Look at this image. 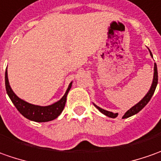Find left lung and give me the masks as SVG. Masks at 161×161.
Masks as SVG:
<instances>
[{"instance_id":"obj_1","label":"left lung","mask_w":161,"mask_h":161,"mask_svg":"<svg viewBox=\"0 0 161 161\" xmlns=\"http://www.w3.org/2000/svg\"><path fill=\"white\" fill-rule=\"evenodd\" d=\"M149 52H150V54H151V56L153 57V54H152V52L149 50ZM158 85V70H157V65L156 63H154V75H153V84H152V86H151V88H150V90L149 92H147V94L144 96V97L142 99L141 101L139 102V103L136 104L135 106H133L130 109H128L126 112L125 113V115L123 116V119H126V118H129L131 116H134V115H136L137 114L140 110H142V108H144L145 106H146V104L149 102H150V100L152 99L153 97V93H154V92H155V89H156V86ZM93 105L95 106V108H97L104 115H106L107 117L108 118H112V119H115V118H117L118 117V113H113V112H111V111H108V110H105V109H103V108H100V107H98L97 105H95L94 103H93Z\"/></svg>"}]
</instances>
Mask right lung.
<instances>
[{
	"instance_id": "right-lung-1",
	"label": "right lung",
	"mask_w": 161,
	"mask_h": 161,
	"mask_svg": "<svg viewBox=\"0 0 161 161\" xmlns=\"http://www.w3.org/2000/svg\"><path fill=\"white\" fill-rule=\"evenodd\" d=\"M5 86H6V91L9 99L11 100V102L14 104L17 109L25 118L35 122H48V121H52L53 119H57L62 112L66 102H67V95L72 86V82L69 84L63 97L57 103H53L49 106L34 105V104L26 103L24 100H21L20 98L18 97L9 86L7 70L5 72Z\"/></svg>"
}]
</instances>
